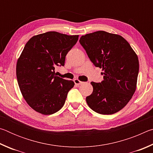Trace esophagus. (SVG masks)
Returning a JSON list of instances; mask_svg holds the SVG:
<instances>
[{"label": "esophagus", "instance_id": "1", "mask_svg": "<svg viewBox=\"0 0 153 153\" xmlns=\"http://www.w3.org/2000/svg\"><path fill=\"white\" fill-rule=\"evenodd\" d=\"M74 83H75V84L77 85V86H79V85L82 84V83H83L82 82L79 81V80L78 79H75L74 80Z\"/></svg>", "mask_w": 153, "mask_h": 153}]
</instances>
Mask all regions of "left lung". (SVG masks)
<instances>
[{
    "label": "left lung",
    "mask_w": 153,
    "mask_h": 153,
    "mask_svg": "<svg viewBox=\"0 0 153 153\" xmlns=\"http://www.w3.org/2000/svg\"><path fill=\"white\" fill-rule=\"evenodd\" d=\"M79 43L93 64L102 68L104 78L100 83L91 82L93 92L86 97L88 105L102 115L118 112L136 91L138 56L122 36L105 31L82 36Z\"/></svg>",
    "instance_id": "8db88e82"
}]
</instances>
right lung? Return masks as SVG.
I'll return each instance as SVG.
<instances>
[{
	"label": "right lung",
	"instance_id": "1",
	"mask_svg": "<svg viewBox=\"0 0 153 153\" xmlns=\"http://www.w3.org/2000/svg\"><path fill=\"white\" fill-rule=\"evenodd\" d=\"M78 37L48 32L33 36L25 45L17 60V79L23 97L36 112L51 115L64 105L75 84L56 76L55 69L64 66Z\"/></svg>",
	"mask_w": 153,
	"mask_h": 153
}]
</instances>
